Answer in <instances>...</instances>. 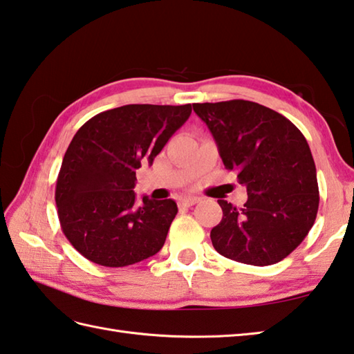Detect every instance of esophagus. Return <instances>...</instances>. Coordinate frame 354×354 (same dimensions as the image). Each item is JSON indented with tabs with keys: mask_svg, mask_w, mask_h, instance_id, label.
<instances>
[{
	"mask_svg": "<svg viewBox=\"0 0 354 354\" xmlns=\"http://www.w3.org/2000/svg\"><path fill=\"white\" fill-rule=\"evenodd\" d=\"M198 203H199V198H183V199H179L178 205L179 207H192Z\"/></svg>",
	"mask_w": 354,
	"mask_h": 354,
	"instance_id": "34e87169",
	"label": "esophagus"
}]
</instances>
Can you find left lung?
I'll use <instances>...</instances> for the list:
<instances>
[{
	"label": "left lung",
	"instance_id": "1",
	"mask_svg": "<svg viewBox=\"0 0 354 354\" xmlns=\"http://www.w3.org/2000/svg\"><path fill=\"white\" fill-rule=\"evenodd\" d=\"M193 110L248 195L241 209L218 201L223 219L210 233L214 250L259 267L287 258L306 239L319 207L307 140L286 116L258 102H203L193 104Z\"/></svg>",
	"mask_w": 354,
	"mask_h": 354
}]
</instances>
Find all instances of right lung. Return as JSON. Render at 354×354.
<instances>
[{"mask_svg":"<svg viewBox=\"0 0 354 354\" xmlns=\"http://www.w3.org/2000/svg\"><path fill=\"white\" fill-rule=\"evenodd\" d=\"M190 113L192 104H129L95 115L76 131L55 201L62 233L86 259L126 267L161 250L178 207L147 196L136 204V170L153 162Z\"/></svg>","mask_w":354,"mask_h":354,"instance_id":"add662e5","label":"right lung"}]
</instances>
